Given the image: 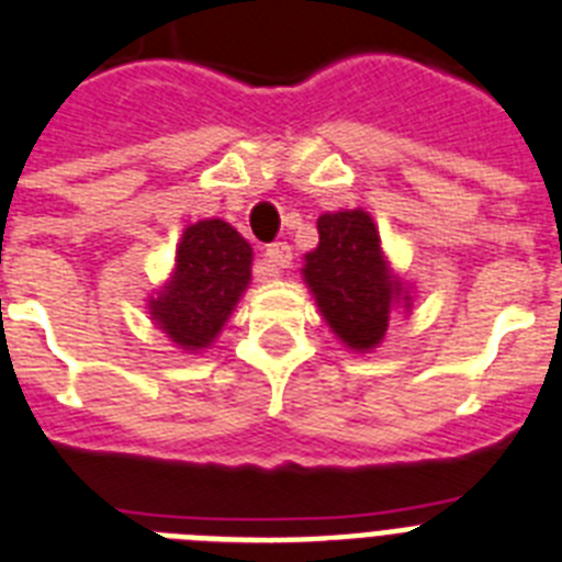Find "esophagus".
I'll return each instance as SVG.
<instances>
[{"label": "esophagus", "mask_w": 562, "mask_h": 562, "mask_svg": "<svg viewBox=\"0 0 562 562\" xmlns=\"http://www.w3.org/2000/svg\"><path fill=\"white\" fill-rule=\"evenodd\" d=\"M291 245L289 241H273L266 248V277L262 280H277L282 277V268L291 266Z\"/></svg>", "instance_id": "esophagus-1"}]
</instances>
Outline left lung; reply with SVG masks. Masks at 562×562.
<instances>
[{
	"label": "left lung",
	"instance_id": "8db88e82",
	"mask_svg": "<svg viewBox=\"0 0 562 562\" xmlns=\"http://www.w3.org/2000/svg\"><path fill=\"white\" fill-rule=\"evenodd\" d=\"M321 241L303 257V282L323 321L352 352L384 344L390 321L413 308V285L392 271L375 218L363 207L323 213Z\"/></svg>",
	"mask_w": 562,
	"mask_h": 562
}]
</instances>
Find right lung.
Instances as JSON below:
<instances>
[{"label": "right lung", "instance_id": "obj_1", "mask_svg": "<svg viewBox=\"0 0 562 562\" xmlns=\"http://www.w3.org/2000/svg\"><path fill=\"white\" fill-rule=\"evenodd\" d=\"M250 266L254 248L225 218L187 225L170 277L147 300L149 321L181 352L210 349L248 291Z\"/></svg>", "mask_w": 562, "mask_h": 562}]
</instances>
